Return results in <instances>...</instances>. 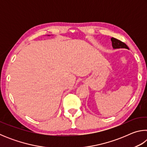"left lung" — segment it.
<instances>
[{"label": "left lung", "mask_w": 147, "mask_h": 147, "mask_svg": "<svg viewBox=\"0 0 147 147\" xmlns=\"http://www.w3.org/2000/svg\"><path fill=\"white\" fill-rule=\"evenodd\" d=\"M111 41L112 42V46L113 49H121V48H124L127 49H129L128 47L126 45L125 43H123V41L119 40L117 39L111 38Z\"/></svg>", "instance_id": "obj_1"}]
</instances>
